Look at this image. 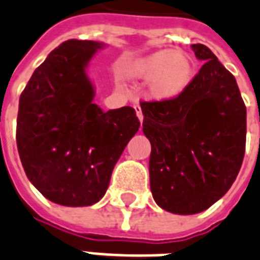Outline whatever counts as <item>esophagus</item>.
<instances>
[{
    "instance_id": "34e87169",
    "label": "esophagus",
    "mask_w": 260,
    "mask_h": 260,
    "mask_svg": "<svg viewBox=\"0 0 260 260\" xmlns=\"http://www.w3.org/2000/svg\"><path fill=\"white\" fill-rule=\"evenodd\" d=\"M134 108H136V112H137V116H138V119H140V122L142 123V120H144V115H142V110H141V107L138 106V104H136L134 106Z\"/></svg>"
}]
</instances>
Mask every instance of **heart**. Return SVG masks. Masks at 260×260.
I'll use <instances>...</instances> for the list:
<instances>
[{"mask_svg": "<svg viewBox=\"0 0 260 260\" xmlns=\"http://www.w3.org/2000/svg\"><path fill=\"white\" fill-rule=\"evenodd\" d=\"M124 73L136 80H148V96L152 100L171 102L188 88L194 65L186 53L160 50L128 63Z\"/></svg>", "mask_w": 260, "mask_h": 260, "instance_id": "1", "label": "heart"}]
</instances>
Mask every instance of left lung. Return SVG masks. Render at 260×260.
<instances>
[{
	"label": "left lung",
	"mask_w": 260,
	"mask_h": 260,
	"mask_svg": "<svg viewBox=\"0 0 260 260\" xmlns=\"http://www.w3.org/2000/svg\"><path fill=\"white\" fill-rule=\"evenodd\" d=\"M191 47L203 66L188 88L171 102H141L150 190L175 214H197L224 197L245 152L247 110L236 80L205 44Z\"/></svg>",
	"instance_id": "left-lung-1"
}]
</instances>
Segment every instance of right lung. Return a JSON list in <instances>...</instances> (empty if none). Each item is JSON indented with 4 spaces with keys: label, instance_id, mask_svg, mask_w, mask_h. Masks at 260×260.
I'll use <instances>...</instances> for the list:
<instances>
[{
    "label": "right lung",
    "instance_id": "add662e5",
    "mask_svg": "<svg viewBox=\"0 0 260 260\" xmlns=\"http://www.w3.org/2000/svg\"><path fill=\"white\" fill-rule=\"evenodd\" d=\"M103 44L66 40L20 96L16 142L29 182L51 202L90 206L106 194L116 161L140 128L133 107L104 112L86 76Z\"/></svg>",
    "mask_w": 260,
    "mask_h": 260
}]
</instances>
